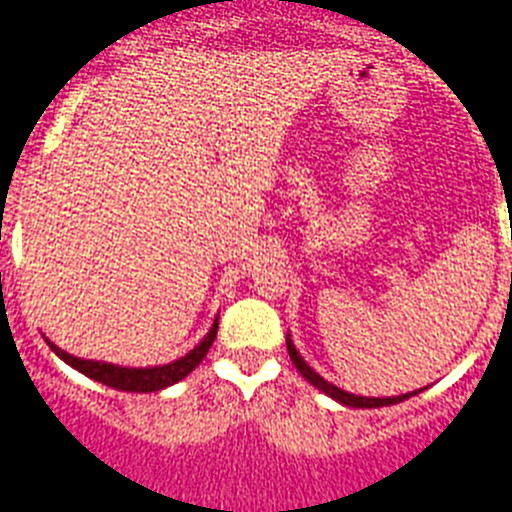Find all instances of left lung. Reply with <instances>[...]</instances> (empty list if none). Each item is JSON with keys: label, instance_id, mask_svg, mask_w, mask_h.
<instances>
[{"label": "left lung", "instance_id": "left-lung-1", "mask_svg": "<svg viewBox=\"0 0 512 512\" xmlns=\"http://www.w3.org/2000/svg\"><path fill=\"white\" fill-rule=\"evenodd\" d=\"M287 350H289V358H292V363L297 365L299 373H302L304 378H307V381L312 383V386H317V388H320V391H325L327 396L335 398V401L345 403V406H353V409H378V406H391V403H401V401H406V398L411 396V393H403V396H393V398H365V396H353V393H348V391H342V388L332 386V383H327L325 378H322V375L314 373V370L309 368L307 363H304L302 355L297 353V348H294L292 340H289V337H287ZM414 393H416V391H414Z\"/></svg>", "mask_w": 512, "mask_h": 512}]
</instances>
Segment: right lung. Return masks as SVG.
<instances>
[{
    "instance_id": "add662e5",
    "label": "right lung",
    "mask_w": 512,
    "mask_h": 512,
    "mask_svg": "<svg viewBox=\"0 0 512 512\" xmlns=\"http://www.w3.org/2000/svg\"><path fill=\"white\" fill-rule=\"evenodd\" d=\"M215 332H218V322L210 327V332L205 335V340L200 342L198 348L190 350L185 358L175 360L170 365H159V368H119V365H109V363H98V360H81L68 355L65 350L55 348L53 342H50V348L60 355L68 365H73L75 370H81L86 373L88 378L93 381L103 383V386L116 388V391H134V393H152L159 391V388H167L172 383L182 381L187 373L198 368L203 363V358L208 355L210 345L215 340Z\"/></svg>"
}]
</instances>
